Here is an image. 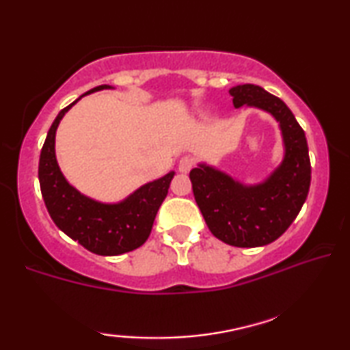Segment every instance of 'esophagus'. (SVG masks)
I'll return each instance as SVG.
<instances>
[{
	"instance_id": "obj_1",
	"label": "esophagus",
	"mask_w": 350,
	"mask_h": 350,
	"mask_svg": "<svg viewBox=\"0 0 350 350\" xmlns=\"http://www.w3.org/2000/svg\"><path fill=\"white\" fill-rule=\"evenodd\" d=\"M192 165H194V163H192V159L189 158V156H185V158L180 159L178 170L181 172V174H187V172L192 169Z\"/></svg>"
}]
</instances>
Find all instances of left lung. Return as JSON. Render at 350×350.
Returning <instances> with one entry per match:
<instances>
[{"label": "left lung", "instance_id": "8db88e82", "mask_svg": "<svg viewBox=\"0 0 350 350\" xmlns=\"http://www.w3.org/2000/svg\"><path fill=\"white\" fill-rule=\"evenodd\" d=\"M229 93L234 105L257 107L275 116L284 142L282 163L262 183L243 185L215 167L199 164L189 178L197 205L211 234L237 247L265 246L292 224L311 185L305 131L280 98L252 83Z\"/></svg>", "mask_w": 350, "mask_h": 350}]
</instances>
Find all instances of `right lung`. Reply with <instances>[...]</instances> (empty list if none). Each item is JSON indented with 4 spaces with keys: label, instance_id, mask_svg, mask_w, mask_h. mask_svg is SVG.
<instances>
[{
    "label": "right lung",
    "instance_id": "add662e5",
    "mask_svg": "<svg viewBox=\"0 0 350 350\" xmlns=\"http://www.w3.org/2000/svg\"><path fill=\"white\" fill-rule=\"evenodd\" d=\"M110 88L113 87L99 85L64 107L50 126L39 158L40 192L50 217L59 230L98 256H120L144 245L175 175V172H169L163 178L140 186L118 204L90 199L68 183L55 154V134L59 121L83 96Z\"/></svg>",
    "mask_w": 350,
    "mask_h": 350
}]
</instances>
